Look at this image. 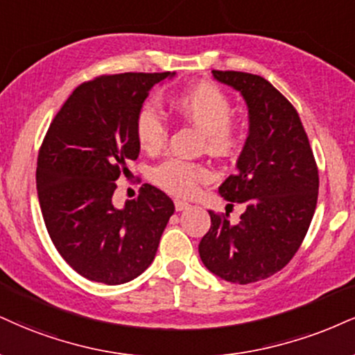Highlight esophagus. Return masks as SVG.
I'll list each match as a JSON object with an SVG mask.
<instances>
[{
    "instance_id": "esophagus-1",
    "label": "esophagus",
    "mask_w": 355,
    "mask_h": 355,
    "mask_svg": "<svg viewBox=\"0 0 355 355\" xmlns=\"http://www.w3.org/2000/svg\"><path fill=\"white\" fill-rule=\"evenodd\" d=\"M190 205L187 202H182V200H175V210L177 211H182V210H187Z\"/></svg>"
}]
</instances>
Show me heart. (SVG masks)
<instances>
[{
    "instance_id": "heart-1",
    "label": "heart",
    "mask_w": 355,
    "mask_h": 355,
    "mask_svg": "<svg viewBox=\"0 0 355 355\" xmlns=\"http://www.w3.org/2000/svg\"><path fill=\"white\" fill-rule=\"evenodd\" d=\"M175 109L205 132L208 148L215 153L233 152L240 145L241 129L232 119L233 105L223 89L213 83H200L178 94ZM170 125L155 102L147 101L135 114V135L142 148L159 152L168 140ZM211 177L210 168L200 162L168 159L152 170V180L175 196H191Z\"/></svg>"
}]
</instances>
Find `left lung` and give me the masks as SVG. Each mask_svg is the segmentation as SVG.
<instances>
[{"mask_svg":"<svg viewBox=\"0 0 355 355\" xmlns=\"http://www.w3.org/2000/svg\"><path fill=\"white\" fill-rule=\"evenodd\" d=\"M236 89L250 109V135L238 172L220 187L228 207L243 203L238 223L210 210L211 226L198 245L205 266L221 279L250 284L293 259L314 216L319 172L294 105L261 76L211 71Z\"/></svg>","mask_w":355,"mask_h":355,"instance_id":"8db88e82","label":"left lung"}]
</instances>
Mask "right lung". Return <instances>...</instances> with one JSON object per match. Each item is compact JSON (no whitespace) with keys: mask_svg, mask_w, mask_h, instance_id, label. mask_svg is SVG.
<instances>
[{"mask_svg":"<svg viewBox=\"0 0 355 355\" xmlns=\"http://www.w3.org/2000/svg\"><path fill=\"white\" fill-rule=\"evenodd\" d=\"M170 72L102 74L71 94L37 153V198L55 250L91 281L122 284L150 266L175 207L157 187L117 210V180L129 177L140 144L135 114Z\"/></svg>","mask_w":355,"mask_h":355,"instance_id":"add662e5","label":"right lung"}]
</instances>
